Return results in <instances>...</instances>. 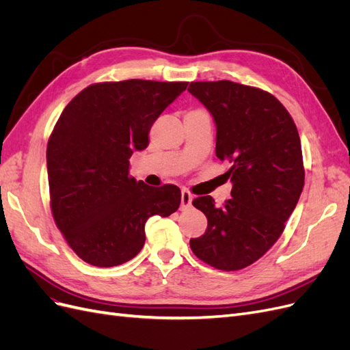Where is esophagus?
<instances>
[{
	"label": "esophagus",
	"mask_w": 350,
	"mask_h": 350,
	"mask_svg": "<svg viewBox=\"0 0 350 350\" xmlns=\"http://www.w3.org/2000/svg\"><path fill=\"white\" fill-rule=\"evenodd\" d=\"M191 204H193V196L189 194L188 191H185V189H183V193H181V208L187 210V208L191 207Z\"/></svg>",
	"instance_id": "esophagus-1"
}]
</instances>
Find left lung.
<instances>
[{"instance_id": "left-lung-1", "label": "left lung", "mask_w": 350, "mask_h": 350, "mask_svg": "<svg viewBox=\"0 0 350 350\" xmlns=\"http://www.w3.org/2000/svg\"><path fill=\"white\" fill-rule=\"evenodd\" d=\"M188 92L216 125V156L229 166L230 200L219 207L203 196L193 206L207 217L196 256L219 270L250 266L279 239L304 188L301 140L289 112L273 94L229 80L194 81Z\"/></svg>"}]
</instances>
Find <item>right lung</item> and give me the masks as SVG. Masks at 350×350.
Listing matches in <instances>:
<instances>
[{
	"instance_id": "1",
	"label": "right lung",
	"mask_w": 350,
	"mask_h": 350,
	"mask_svg": "<svg viewBox=\"0 0 350 350\" xmlns=\"http://www.w3.org/2000/svg\"><path fill=\"white\" fill-rule=\"evenodd\" d=\"M188 83L125 80L92 84L74 98L46 149L51 208L77 256L96 267L130 261L144 245L149 217L181 204L176 185L129 176L130 157L149 146L153 122Z\"/></svg>"
}]
</instances>
